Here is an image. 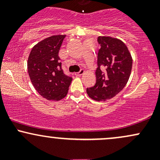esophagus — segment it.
<instances>
[{"mask_svg":"<svg viewBox=\"0 0 160 160\" xmlns=\"http://www.w3.org/2000/svg\"><path fill=\"white\" fill-rule=\"evenodd\" d=\"M82 74H84V71H83V70H80V71H78V72L74 73L75 76H80V75H82Z\"/></svg>","mask_w":160,"mask_h":160,"instance_id":"34e87169","label":"esophagus"}]
</instances>
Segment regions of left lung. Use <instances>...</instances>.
I'll list each match as a JSON object with an SVG mask.
<instances>
[{"mask_svg":"<svg viewBox=\"0 0 160 160\" xmlns=\"http://www.w3.org/2000/svg\"><path fill=\"white\" fill-rule=\"evenodd\" d=\"M97 68L96 82L86 89V92L95 101H105L118 94L127 83L132 58L126 44L122 40L111 37L100 36Z\"/></svg>","mask_w":160,"mask_h":160,"instance_id":"1","label":"left lung"}]
</instances>
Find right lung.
Returning <instances> with one entry per match:
<instances>
[{
    "mask_svg": "<svg viewBox=\"0 0 160 160\" xmlns=\"http://www.w3.org/2000/svg\"><path fill=\"white\" fill-rule=\"evenodd\" d=\"M65 35H54L33 47L28 59V71L34 89L47 100L58 101L67 95L72 78L64 74L58 56Z\"/></svg>",
    "mask_w": 160,
    "mask_h": 160,
    "instance_id": "obj_1",
    "label": "right lung"
}]
</instances>
